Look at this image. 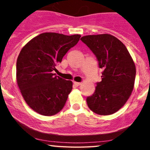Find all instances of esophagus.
<instances>
[{
  "label": "esophagus",
  "mask_w": 150,
  "mask_h": 150,
  "mask_svg": "<svg viewBox=\"0 0 150 150\" xmlns=\"http://www.w3.org/2000/svg\"><path fill=\"white\" fill-rule=\"evenodd\" d=\"M73 84H74V85L76 86V87H78V86H80L81 85L80 82H74Z\"/></svg>",
  "instance_id": "obj_1"
}]
</instances>
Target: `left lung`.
<instances>
[{
	"mask_svg": "<svg viewBox=\"0 0 150 150\" xmlns=\"http://www.w3.org/2000/svg\"><path fill=\"white\" fill-rule=\"evenodd\" d=\"M81 41L94 53L103 69L101 81L87 98L91 111L107 116L124 106L131 95L136 75L135 63L125 46L108 34L87 35Z\"/></svg>",
	"mask_w": 150,
	"mask_h": 150,
	"instance_id": "left-lung-1",
	"label": "left lung"
}]
</instances>
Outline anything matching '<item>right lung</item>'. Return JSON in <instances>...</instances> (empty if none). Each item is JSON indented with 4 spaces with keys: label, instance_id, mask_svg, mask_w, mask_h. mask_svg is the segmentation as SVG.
Listing matches in <instances>:
<instances>
[{
    "label": "right lung",
    "instance_id": "1",
    "mask_svg": "<svg viewBox=\"0 0 150 150\" xmlns=\"http://www.w3.org/2000/svg\"><path fill=\"white\" fill-rule=\"evenodd\" d=\"M80 37L46 32L31 39L20 51L17 60V83L25 102L35 112L53 116L64 107L73 82L54 76L53 71Z\"/></svg>",
    "mask_w": 150,
    "mask_h": 150
}]
</instances>
